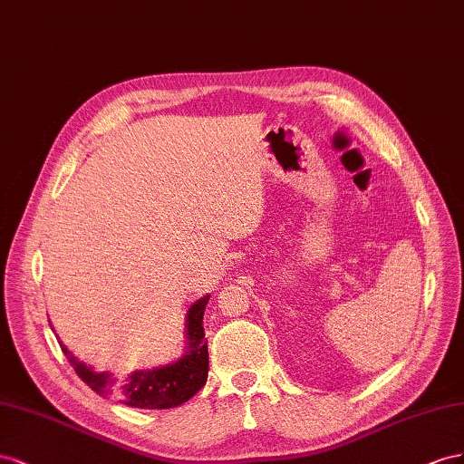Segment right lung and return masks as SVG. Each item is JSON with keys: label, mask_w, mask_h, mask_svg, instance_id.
<instances>
[{"label": "right lung", "mask_w": 464, "mask_h": 464, "mask_svg": "<svg viewBox=\"0 0 464 464\" xmlns=\"http://www.w3.org/2000/svg\"><path fill=\"white\" fill-rule=\"evenodd\" d=\"M209 295L192 303L187 313V352L177 362L153 369H138L118 379L109 372H95L91 365L79 362L63 346L62 352L83 382L104 399H114L131 408L165 410L175 408L200 391L208 379V340L204 338V311Z\"/></svg>", "instance_id": "obj_1"}]
</instances>
